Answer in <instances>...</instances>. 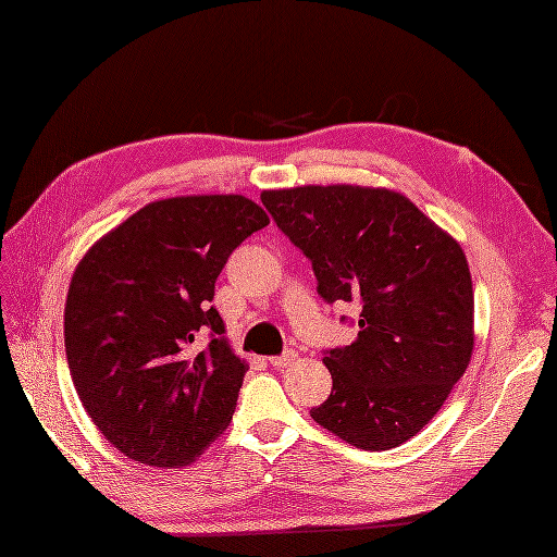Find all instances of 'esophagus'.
I'll list each match as a JSON object with an SVG mask.
<instances>
[{
    "label": "esophagus",
    "instance_id": "34e87169",
    "mask_svg": "<svg viewBox=\"0 0 557 557\" xmlns=\"http://www.w3.org/2000/svg\"><path fill=\"white\" fill-rule=\"evenodd\" d=\"M294 361H297V351H292V349L282 351L280 357H272V359H270V363L275 366V369H287V366H292Z\"/></svg>",
    "mask_w": 557,
    "mask_h": 557
}]
</instances>
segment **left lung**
Returning a JSON list of instances; mask_svg holds the SVG:
<instances>
[{
	"instance_id": "8db88e82",
	"label": "left lung",
	"mask_w": 557,
	"mask_h": 557,
	"mask_svg": "<svg viewBox=\"0 0 557 557\" xmlns=\"http://www.w3.org/2000/svg\"><path fill=\"white\" fill-rule=\"evenodd\" d=\"M260 200L311 260L321 299L361 306L357 339L323 351L333 389L313 421L373 453L407 443L474 349V289L459 244L387 188L299 186Z\"/></svg>"
}]
</instances>
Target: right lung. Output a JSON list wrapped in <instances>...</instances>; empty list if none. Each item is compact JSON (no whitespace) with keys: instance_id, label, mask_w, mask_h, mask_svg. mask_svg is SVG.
I'll use <instances>...</instances> for the list:
<instances>
[{"instance_id":"right-lung-1","label":"right lung","mask_w":557,"mask_h":557,"mask_svg":"<svg viewBox=\"0 0 557 557\" xmlns=\"http://www.w3.org/2000/svg\"><path fill=\"white\" fill-rule=\"evenodd\" d=\"M268 222L244 196L168 198L83 256L64 309L71 381L128 459L184 467L230 425L248 369L210 301L234 248Z\"/></svg>"}]
</instances>
